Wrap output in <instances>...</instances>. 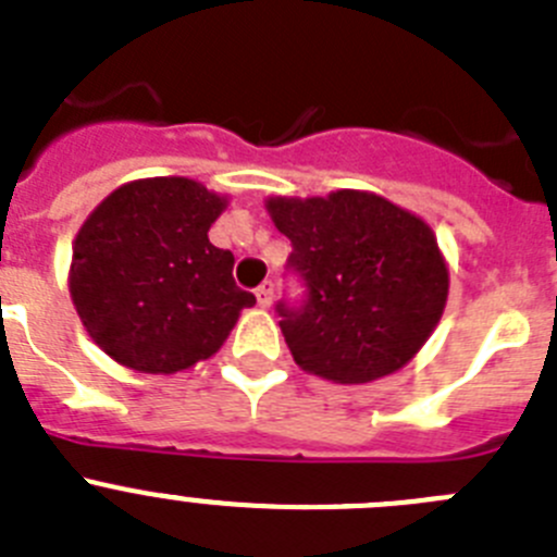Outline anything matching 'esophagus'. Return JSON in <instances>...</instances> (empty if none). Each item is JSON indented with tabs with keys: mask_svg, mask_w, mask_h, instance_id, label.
Masks as SVG:
<instances>
[{
	"mask_svg": "<svg viewBox=\"0 0 557 557\" xmlns=\"http://www.w3.org/2000/svg\"><path fill=\"white\" fill-rule=\"evenodd\" d=\"M255 296H258V305H261V308H269V305H272V299H274V283H272V280H267V283L258 285Z\"/></svg>",
	"mask_w": 557,
	"mask_h": 557,
	"instance_id": "1",
	"label": "esophagus"
}]
</instances>
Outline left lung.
Returning a JSON list of instances; mask_svg holds the SVG:
<instances>
[{"mask_svg":"<svg viewBox=\"0 0 557 557\" xmlns=\"http://www.w3.org/2000/svg\"><path fill=\"white\" fill-rule=\"evenodd\" d=\"M290 238L288 269L308 296L277 305L296 366L337 384L396 373L420 351L448 302V267L420 216L373 191L269 197Z\"/></svg>","mask_w":557,"mask_h":557,"instance_id":"obj_1","label":"left lung"}]
</instances>
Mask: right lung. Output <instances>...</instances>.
I'll return each instance as SVG.
<instances>
[{
  "label": "right lung",
  "instance_id": "obj_1",
  "mask_svg": "<svg viewBox=\"0 0 557 557\" xmlns=\"http://www.w3.org/2000/svg\"><path fill=\"white\" fill-rule=\"evenodd\" d=\"M225 197L191 178L123 184L79 227L71 299L92 341L139 373H175L220 351L255 296L233 252L208 242Z\"/></svg>",
  "mask_w": 557,
  "mask_h": 557
}]
</instances>
